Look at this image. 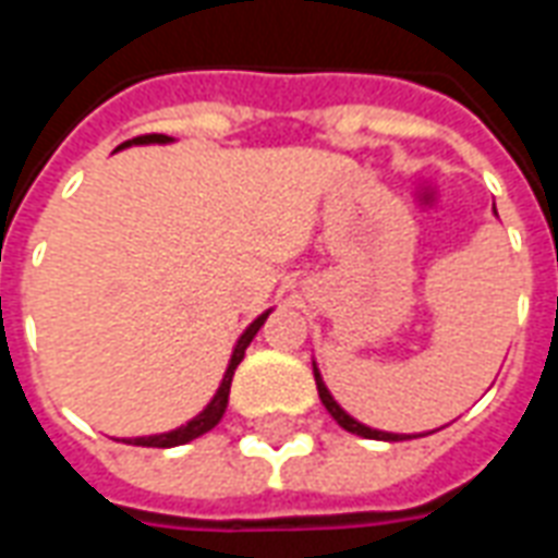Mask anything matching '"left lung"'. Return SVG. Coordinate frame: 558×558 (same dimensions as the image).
<instances>
[{"label":"left lung","mask_w":558,"mask_h":558,"mask_svg":"<svg viewBox=\"0 0 558 558\" xmlns=\"http://www.w3.org/2000/svg\"><path fill=\"white\" fill-rule=\"evenodd\" d=\"M314 379H316V391H319V400L326 403V410L331 412V418L338 421L343 430L355 433V436H364V439H386V442H398V439H410V436H400V433H383V430H371V427H364L362 421H355L352 415H347V412L340 410L338 403H335V398L328 395L326 383H323V376H319V371H316L314 364Z\"/></svg>","instance_id":"left-lung-1"}]
</instances>
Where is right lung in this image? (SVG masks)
<instances>
[{
  "label": "right lung",
  "mask_w": 558,
  "mask_h": 558,
  "mask_svg": "<svg viewBox=\"0 0 558 558\" xmlns=\"http://www.w3.org/2000/svg\"><path fill=\"white\" fill-rule=\"evenodd\" d=\"M131 143H170V137L167 134H143V137H134L128 140V143H122V146H131ZM266 316H256L254 323L247 326V331H244L242 338H239V343H235V350H232V359H230V367H227V374H223V383H220L218 395L211 398V403H208L206 410L199 412L194 421H187V424H182L179 430H170V433H158V436H140V439H131L134 445H143V448H172V445H184L191 442V439H196V436H203V433H208L215 424H218L220 418H223V412H227V400H230V386H232V374H235V367H239V362L244 359V350L251 347V340H254V335L263 328V323H266Z\"/></svg>",
  "instance_id": "add662e5"
}]
</instances>
